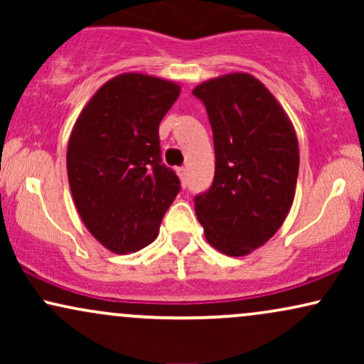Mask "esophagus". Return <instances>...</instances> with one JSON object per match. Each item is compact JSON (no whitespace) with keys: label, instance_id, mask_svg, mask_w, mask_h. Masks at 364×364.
<instances>
[{"label":"esophagus","instance_id":"esophagus-1","mask_svg":"<svg viewBox=\"0 0 364 364\" xmlns=\"http://www.w3.org/2000/svg\"><path fill=\"white\" fill-rule=\"evenodd\" d=\"M176 173H178L179 179H181V183H185L186 181V169L185 168H178Z\"/></svg>","mask_w":364,"mask_h":364}]
</instances>
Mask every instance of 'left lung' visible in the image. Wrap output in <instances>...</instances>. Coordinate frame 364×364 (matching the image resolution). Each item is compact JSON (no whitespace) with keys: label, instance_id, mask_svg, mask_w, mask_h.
<instances>
[{"label":"left lung","instance_id":"1","mask_svg":"<svg viewBox=\"0 0 364 364\" xmlns=\"http://www.w3.org/2000/svg\"><path fill=\"white\" fill-rule=\"evenodd\" d=\"M214 133L215 174L195 196L205 240L245 257L279 231L296 193L299 147L289 116L250 73H228L193 89Z\"/></svg>","mask_w":364,"mask_h":364}]
</instances>
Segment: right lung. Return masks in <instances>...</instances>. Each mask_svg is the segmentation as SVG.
Listing matches in <instances>:
<instances>
[{"label": "right lung", "instance_id": "add662e5", "mask_svg": "<svg viewBox=\"0 0 364 364\" xmlns=\"http://www.w3.org/2000/svg\"><path fill=\"white\" fill-rule=\"evenodd\" d=\"M179 92L166 78L121 73L75 121L66 149L70 190L85 228L112 253L152 243L176 198L179 179L161 164L159 124Z\"/></svg>", "mask_w": 364, "mask_h": 364}]
</instances>
